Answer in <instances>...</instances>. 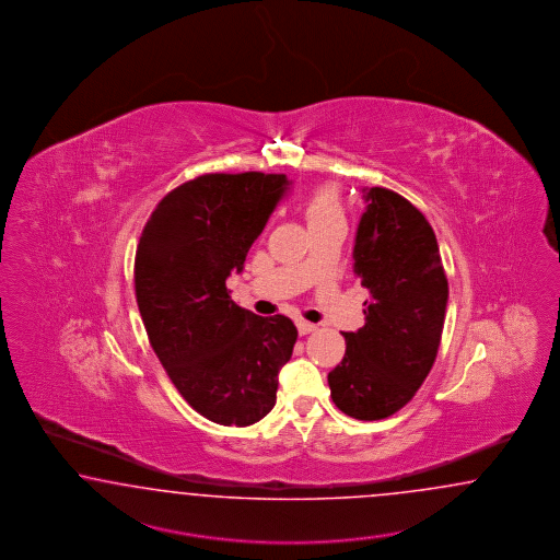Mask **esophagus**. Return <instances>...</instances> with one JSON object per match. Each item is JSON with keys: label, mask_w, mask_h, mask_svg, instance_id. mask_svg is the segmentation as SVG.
Wrapping results in <instances>:
<instances>
[{"label": "esophagus", "mask_w": 560, "mask_h": 560, "mask_svg": "<svg viewBox=\"0 0 560 560\" xmlns=\"http://www.w3.org/2000/svg\"><path fill=\"white\" fill-rule=\"evenodd\" d=\"M316 330V326L314 324H310V322H305V319H298V332L305 336V334H312Z\"/></svg>", "instance_id": "esophagus-1"}]
</instances>
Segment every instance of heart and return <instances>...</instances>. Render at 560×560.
I'll list each match as a JSON object with an SVG mask.
<instances>
[{
  "label": "heart",
  "instance_id": "obj_1",
  "mask_svg": "<svg viewBox=\"0 0 560 560\" xmlns=\"http://www.w3.org/2000/svg\"><path fill=\"white\" fill-rule=\"evenodd\" d=\"M303 215H305V222L310 228L328 222V220L342 218L340 196L332 185H322L310 194L303 203Z\"/></svg>",
  "mask_w": 560,
  "mask_h": 560
}]
</instances>
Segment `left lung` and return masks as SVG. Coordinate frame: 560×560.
<instances>
[{
	"label": "left lung",
	"instance_id": "8db88e82",
	"mask_svg": "<svg viewBox=\"0 0 560 560\" xmlns=\"http://www.w3.org/2000/svg\"><path fill=\"white\" fill-rule=\"evenodd\" d=\"M354 275L369 291L364 326L328 373L336 408L354 420L394 416L416 395L439 354L448 281L423 213L385 187L363 189Z\"/></svg>",
	"mask_w": 560,
	"mask_h": 560
}]
</instances>
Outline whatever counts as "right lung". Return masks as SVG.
<instances>
[{"label": "right lung", "mask_w": 560, "mask_h": 560, "mask_svg": "<svg viewBox=\"0 0 560 560\" xmlns=\"http://www.w3.org/2000/svg\"><path fill=\"white\" fill-rule=\"evenodd\" d=\"M285 175L208 173L166 194L140 234L138 310L183 399L222 425L262 420L298 340L291 319L230 300L226 279L285 196Z\"/></svg>", "instance_id": "obj_1"}]
</instances>
